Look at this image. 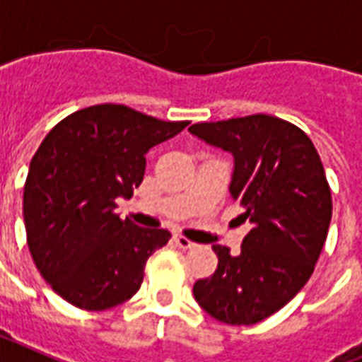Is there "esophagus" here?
Segmentation results:
<instances>
[{
	"instance_id": "esophagus-1",
	"label": "esophagus",
	"mask_w": 362,
	"mask_h": 362,
	"mask_svg": "<svg viewBox=\"0 0 362 362\" xmlns=\"http://www.w3.org/2000/svg\"><path fill=\"white\" fill-rule=\"evenodd\" d=\"M173 239H175L176 245H178V247H180V248H184V250H186V248H193V247H195V243H192V241H189V239H187V237L180 235V233H176V235L173 237Z\"/></svg>"
}]
</instances>
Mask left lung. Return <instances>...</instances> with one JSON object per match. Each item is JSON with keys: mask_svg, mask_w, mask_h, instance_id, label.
I'll return each instance as SVG.
<instances>
[{"mask_svg": "<svg viewBox=\"0 0 362 362\" xmlns=\"http://www.w3.org/2000/svg\"><path fill=\"white\" fill-rule=\"evenodd\" d=\"M189 132L233 156L230 193L252 224L237 256L212 247L216 272L193 285V296L216 321L255 325L302 291L327 241L332 197L321 157L302 129L266 114Z\"/></svg>", "mask_w": 362, "mask_h": 362, "instance_id": "obj_1", "label": "left lung"}]
</instances>
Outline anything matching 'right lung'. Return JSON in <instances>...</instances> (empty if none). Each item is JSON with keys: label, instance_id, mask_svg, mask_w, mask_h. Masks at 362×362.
Masks as SVG:
<instances>
[{"label": "right lung", "instance_id": "obj_1", "mask_svg": "<svg viewBox=\"0 0 362 362\" xmlns=\"http://www.w3.org/2000/svg\"><path fill=\"white\" fill-rule=\"evenodd\" d=\"M186 127L123 104H98L74 112L43 138L22 211L30 255L66 302L104 311L136 294L146 262L170 233L121 220L115 201L142 184L146 153Z\"/></svg>", "mask_w": 362, "mask_h": 362}]
</instances>
